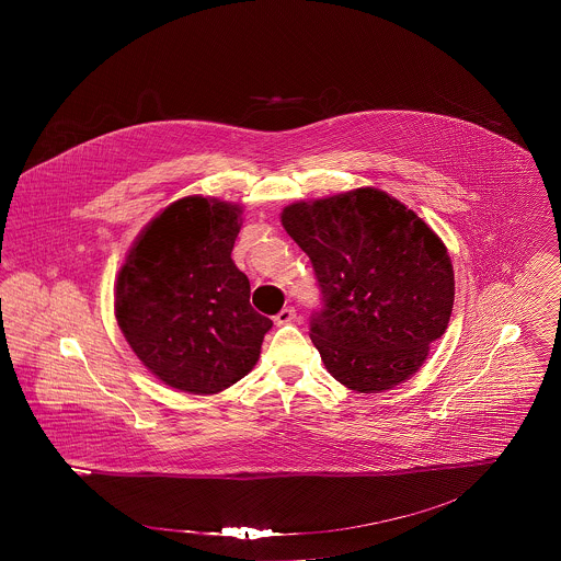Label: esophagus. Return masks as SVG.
I'll return each mask as SVG.
<instances>
[{"mask_svg": "<svg viewBox=\"0 0 561 561\" xmlns=\"http://www.w3.org/2000/svg\"><path fill=\"white\" fill-rule=\"evenodd\" d=\"M296 320V309L294 307H284L275 318H273V321L277 323V325H284V323H293V321Z\"/></svg>", "mask_w": 561, "mask_h": 561, "instance_id": "obj_1", "label": "esophagus"}]
</instances>
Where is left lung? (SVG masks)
<instances>
[{
	"label": "left lung",
	"mask_w": 561,
	"mask_h": 561,
	"mask_svg": "<svg viewBox=\"0 0 561 561\" xmlns=\"http://www.w3.org/2000/svg\"><path fill=\"white\" fill-rule=\"evenodd\" d=\"M282 222L316 273L321 298L309 336L325 370L359 393L416 373L453 313V263L442 240L370 187L298 202Z\"/></svg>",
	"instance_id": "8db88e82"
}]
</instances>
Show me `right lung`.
Listing matches in <instances>:
<instances>
[{"mask_svg": "<svg viewBox=\"0 0 561 561\" xmlns=\"http://www.w3.org/2000/svg\"><path fill=\"white\" fill-rule=\"evenodd\" d=\"M240 208L185 197L138 236L117 277L115 316L136 357L165 385L218 393L259 362L273 321L250 305L231 252Z\"/></svg>", "mask_w": 561, "mask_h": 561, "instance_id": "right-lung-1", "label": "right lung"}]
</instances>
